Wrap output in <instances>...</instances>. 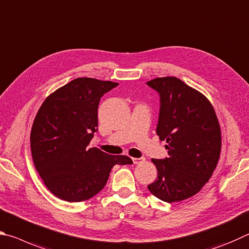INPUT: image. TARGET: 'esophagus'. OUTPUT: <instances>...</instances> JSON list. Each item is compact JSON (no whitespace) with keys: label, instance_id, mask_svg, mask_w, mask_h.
<instances>
[{"label":"esophagus","instance_id":"1","mask_svg":"<svg viewBox=\"0 0 249 249\" xmlns=\"http://www.w3.org/2000/svg\"><path fill=\"white\" fill-rule=\"evenodd\" d=\"M132 160H133L134 164H140V163L144 162L145 159H144V158H133Z\"/></svg>","mask_w":249,"mask_h":249}]
</instances>
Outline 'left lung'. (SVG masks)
Wrapping results in <instances>:
<instances>
[{
  "instance_id": "left-lung-1",
  "label": "left lung",
  "mask_w": 249,
  "mask_h": 249,
  "mask_svg": "<svg viewBox=\"0 0 249 249\" xmlns=\"http://www.w3.org/2000/svg\"><path fill=\"white\" fill-rule=\"evenodd\" d=\"M146 84L160 95L156 133L168 150V158L152 160L158 179L147 189L162 201H181L199 193L216 167L219 121L206 96L179 78L158 77Z\"/></svg>"
}]
</instances>
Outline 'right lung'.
<instances>
[{"label":"right lung","mask_w":249,"mask_h":249,"mask_svg":"<svg viewBox=\"0 0 249 249\" xmlns=\"http://www.w3.org/2000/svg\"><path fill=\"white\" fill-rule=\"evenodd\" d=\"M118 83L78 77L48 96L34 120L30 147L41 179L55 197L69 202L90 199L102 190L115 165L132 164L89 142L97 131L100 97Z\"/></svg>","instance_id":"1"}]
</instances>
